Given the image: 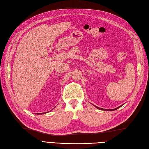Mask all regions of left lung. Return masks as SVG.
I'll return each mask as SVG.
<instances>
[{
  "label": "left lung",
  "instance_id": "obj_1",
  "mask_svg": "<svg viewBox=\"0 0 149 149\" xmlns=\"http://www.w3.org/2000/svg\"><path fill=\"white\" fill-rule=\"evenodd\" d=\"M123 105V104H122ZM122 105H121V106H120V107H117V108H115V109H103V108H99V107H96L95 106V107H96L98 108V109H99V110H107V111H114V110H117L118 108H120L121 107Z\"/></svg>",
  "mask_w": 149,
  "mask_h": 149
}]
</instances>
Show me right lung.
Masks as SVG:
<instances>
[{"label": "right lung", "instance_id": "right-lung-1", "mask_svg": "<svg viewBox=\"0 0 149 149\" xmlns=\"http://www.w3.org/2000/svg\"><path fill=\"white\" fill-rule=\"evenodd\" d=\"M46 113V112H45V113H37L38 115H40V114H44V113Z\"/></svg>", "mask_w": 149, "mask_h": 149}]
</instances>
